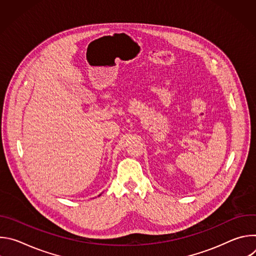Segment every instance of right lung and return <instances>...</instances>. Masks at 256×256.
Wrapping results in <instances>:
<instances>
[{"label":"right lung","mask_w":256,"mask_h":256,"mask_svg":"<svg viewBox=\"0 0 256 256\" xmlns=\"http://www.w3.org/2000/svg\"><path fill=\"white\" fill-rule=\"evenodd\" d=\"M99 196H100V194H99Z\"/></svg>","instance_id":"1"}]
</instances>
